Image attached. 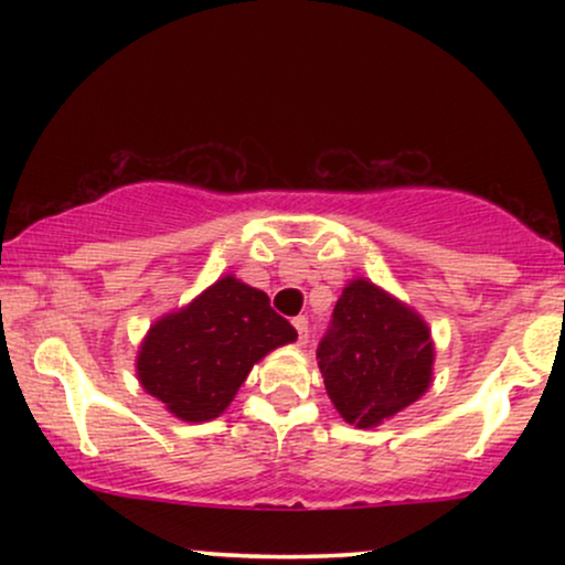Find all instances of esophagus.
Listing matches in <instances>:
<instances>
[{"label":"esophagus","instance_id":"34e87169","mask_svg":"<svg viewBox=\"0 0 565 565\" xmlns=\"http://www.w3.org/2000/svg\"><path fill=\"white\" fill-rule=\"evenodd\" d=\"M291 323H295V329H297V342L305 345V342H308V319H305V316H297Z\"/></svg>","mask_w":565,"mask_h":565}]
</instances>
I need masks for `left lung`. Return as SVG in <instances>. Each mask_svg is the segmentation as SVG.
Returning a JSON list of instances; mask_svg holds the SVG:
<instances>
[{"label":"left lung","instance_id":"1","mask_svg":"<svg viewBox=\"0 0 565 565\" xmlns=\"http://www.w3.org/2000/svg\"><path fill=\"white\" fill-rule=\"evenodd\" d=\"M316 359L345 423L374 427L427 391L433 342L414 310L359 278L342 289Z\"/></svg>","mask_w":565,"mask_h":565}]
</instances>
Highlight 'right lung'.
<instances>
[{"mask_svg":"<svg viewBox=\"0 0 565 565\" xmlns=\"http://www.w3.org/2000/svg\"><path fill=\"white\" fill-rule=\"evenodd\" d=\"M297 340L268 295L220 278L188 308L153 323L138 355V377L153 398L185 423L225 412L249 369L268 350Z\"/></svg>","mask_w":565,"mask_h":565,"instance_id":"add662e5","label":"right lung"}]
</instances>
